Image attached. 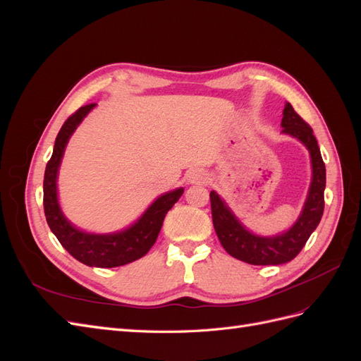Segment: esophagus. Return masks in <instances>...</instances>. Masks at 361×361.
Returning a JSON list of instances; mask_svg holds the SVG:
<instances>
[{"mask_svg":"<svg viewBox=\"0 0 361 361\" xmlns=\"http://www.w3.org/2000/svg\"><path fill=\"white\" fill-rule=\"evenodd\" d=\"M188 180L191 183H204L207 180V174L203 170H192L188 174Z\"/></svg>","mask_w":361,"mask_h":361,"instance_id":"esophagus-1","label":"esophagus"}]
</instances>
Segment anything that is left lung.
<instances>
[{"label": "left lung", "instance_id": "8db88e82", "mask_svg": "<svg viewBox=\"0 0 361 361\" xmlns=\"http://www.w3.org/2000/svg\"><path fill=\"white\" fill-rule=\"evenodd\" d=\"M283 133H286L309 149L312 158V183L301 215L288 232L276 236H257L248 232L241 221L228 209L220 195L211 191L212 221L218 239L228 255L251 265H281L290 262L302 250L307 239L318 227L324 214L325 164L313 135V129L295 113L288 102L281 118Z\"/></svg>", "mask_w": 361, "mask_h": 361}]
</instances>
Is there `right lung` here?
<instances>
[{"mask_svg":"<svg viewBox=\"0 0 361 361\" xmlns=\"http://www.w3.org/2000/svg\"><path fill=\"white\" fill-rule=\"evenodd\" d=\"M96 104H89L76 110L66 122L63 123L60 133L54 145L52 157L47 164L45 179H43V209L51 232L57 236L60 244L69 251L76 260L87 267L114 268L130 264L143 257L155 244L158 233L162 227L166 214L171 209L180 195L183 188L162 194L147 211L141 215L135 224L125 228L122 232L94 235L85 233L73 227L64 218L59 200H57V173L71 135L82 118L93 110Z\"/></svg>","mask_w":361,"mask_h":361,"instance_id":"add662e5","label":"right lung"}]
</instances>
